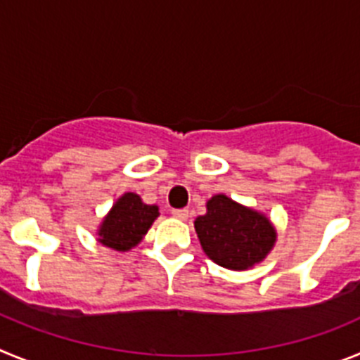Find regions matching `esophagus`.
<instances>
[{"label":"esophagus","instance_id":"obj_1","mask_svg":"<svg viewBox=\"0 0 360 360\" xmlns=\"http://www.w3.org/2000/svg\"><path fill=\"white\" fill-rule=\"evenodd\" d=\"M171 214H173V218L182 219V221H186V219L189 218V211H187V209H173Z\"/></svg>","mask_w":360,"mask_h":360}]
</instances>
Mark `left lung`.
<instances>
[{
    "instance_id": "8db88e82",
    "label": "left lung",
    "mask_w": 360,
    "mask_h": 360,
    "mask_svg": "<svg viewBox=\"0 0 360 360\" xmlns=\"http://www.w3.org/2000/svg\"><path fill=\"white\" fill-rule=\"evenodd\" d=\"M207 212L195 219L203 252L229 270H249L274 249L278 232L263 212L241 205L227 195L207 200Z\"/></svg>"
}]
</instances>
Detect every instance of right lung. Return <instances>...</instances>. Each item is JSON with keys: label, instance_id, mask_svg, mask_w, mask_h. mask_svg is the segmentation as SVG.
<instances>
[{"label": "right lung", "instance_id": "obj_1", "mask_svg": "<svg viewBox=\"0 0 360 360\" xmlns=\"http://www.w3.org/2000/svg\"><path fill=\"white\" fill-rule=\"evenodd\" d=\"M158 214V205H148L135 193H124L98 225L97 241L117 252H128L141 243Z\"/></svg>", "mask_w": 360, "mask_h": 360}]
</instances>
